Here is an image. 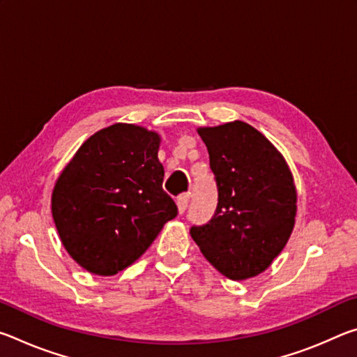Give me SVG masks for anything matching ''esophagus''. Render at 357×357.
I'll return each mask as SVG.
<instances>
[{
    "label": "esophagus",
    "mask_w": 357,
    "mask_h": 357,
    "mask_svg": "<svg viewBox=\"0 0 357 357\" xmlns=\"http://www.w3.org/2000/svg\"><path fill=\"white\" fill-rule=\"evenodd\" d=\"M176 204H178V211L179 214H184V211L187 209V204H189V193H181V195L176 198Z\"/></svg>",
    "instance_id": "obj_1"
}]
</instances>
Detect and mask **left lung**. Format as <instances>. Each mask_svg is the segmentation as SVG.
I'll return each instance as SVG.
<instances>
[{
	"mask_svg": "<svg viewBox=\"0 0 357 357\" xmlns=\"http://www.w3.org/2000/svg\"><path fill=\"white\" fill-rule=\"evenodd\" d=\"M217 184V208L190 234L231 280L250 279L283 250L294 227L291 172L268 138L243 121L198 129Z\"/></svg>",
	"mask_w": 357,
	"mask_h": 357,
	"instance_id": "1",
	"label": "left lung"
}]
</instances>
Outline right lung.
<instances>
[{"label":"right lung","mask_w":357,"mask_h":357,"mask_svg":"<svg viewBox=\"0 0 357 357\" xmlns=\"http://www.w3.org/2000/svg\"><path fill=\"white\" fill-rule=\"evenodd\" d=\"M159 143L155 132L113 124L89 137L59 174L53 220L66 250L89 273L128 268L178 215L162 189Z\"/></svg>","instance_id":"right-lung-1"}]
</instances>
